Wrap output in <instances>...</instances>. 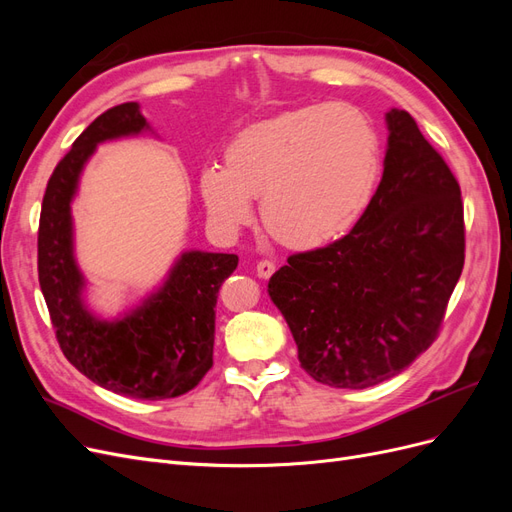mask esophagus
Masks as SVG:
<instances>
[{"label":"esophagus","instance_id":"1","mask_svg":"<svg viewBox=\"0 0 512 512\" xmlns=\"http://www.w3.org/2000/svg\"><path fill=\"white\" fill-rule=\"evenodd\" d=\"M256 273H258V277H262V280H269V277L275 273V262L260 260L256 265Z\"/></svg>","mask_w":512,"mask_h":512}]
</instances>
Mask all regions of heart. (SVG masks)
<instances>
[{
	"mask_svg": "<svg viewBox=\"0 0 512 512\" xmlns=\"http://www.w3.org/2000/svg\"><path fill=\"white\" fill-rule=\"evenodd\" d=\"M382 170L378 130L361 108L322 102L245 128L224 151V168L198 179L209 220L224 232L262 224L290 250H318L361 222Z\"/></svg>",
	"mask_w": 512,
	"mask_h": 512,
	"instance_id": "heart-1",
	"label": "heart"
}]
</instances>
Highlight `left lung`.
Masks as SVG:
<instances>
[{
  "instance_id": "1",
  "label": "left lung",
  "mask_w": 512,
  "mask_h": 512,
  "mask_svg": "<svg viewBox=\"0 0 512 512\" xmlns=\"http://www.w3.org/2000/svg\"><path fill=\"white\" fill-rule=\"evenodd\" d=\"M384 173L361 222L292 254L269 280L301 367L335 389L404 371L436 339L463 269V205L451 168L408 111L386 113Z\"/></svg>"
}]
</instances>
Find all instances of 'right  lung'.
Returning <instances> with one entry per match:
<instances>
[{
    "label": "right lung",
    "mask_w": 512,
    "mask_h": 512,
    "mask_svg": "<svg viewBox=\"0 0 512 512\" xmlns=\"http://www.w3.org/2000/svg\"><path fill=\"white\" fill-rule=\"evenodd\" d=\"M151 130L138 102L108 108L76 138L46 185L38 228V280L61 352L91 382L134 399L192 391L213 365L215 303L235 254L183 252L166 280L136 307L102 320L85 303L74 258L72 200L100 143Z\"/></svg>",
    "instance_id": "1"
}]
</instances>
